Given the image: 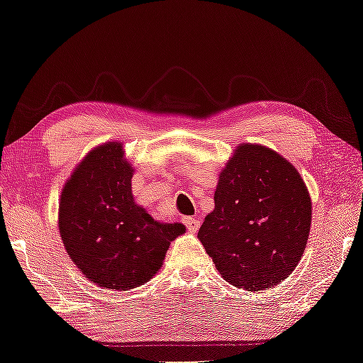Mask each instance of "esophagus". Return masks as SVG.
I'll return each instance as SVG.
<instances>
[{
    "label": "esophagus",
    "instance_id": "esophagus-1",
    "mask_svg": "<svg viewBox=\"0 0 363 363\" xmlns=\"http://www.w3.org/2000/svg\"><path fill=\"white\" fill-rule=\"evenodd\" d=\"M184 223H186L187 230L191 231V233H197L200 228V221L197 218H192V216H187V218L184 220Z\"/></svg>",
    "mask_w": 363,
    "mask_h": 363
}]
</instances>
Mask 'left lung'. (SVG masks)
Wrapping results in <instances>:
<instances>
[{
	"label": "left lung",
	"instance_id": "obj_1",
	"mask_svg": "<svg viewBox=\"0 0 363 363\" xmlns=\"http://www.w3.org/2000/svg\"><path fill=\"white\" fill-rule=\"evenodd\" d=\"M213 200L197 238L221 277L254 291L284 282L311 228V197L296 167L264 145L241 143L220 172Z\"/></svg>",
	"mask_w": 363,
	"mask_h": 363
}]
</instances>
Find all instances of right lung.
Segmentation results:
<instances>
[{
	"mask_svg": "<svg viewBox=\"0 0 363 363\" xmlns=\"http://www.w3.org/2000/svg\"><path fill=\"white\" fill-rule=\"evenodd\" d=\"M133 166L122 142H106L74 167L58 202L65 250L86 279L102 289L130 290L163 266L182 223H161L132 194Z\"/></svg>",
	"mask_w": 363,
	"mask_h": 363,
	"instance_id": "right-lung-1",
	"label": "right lung"
}]
</instances>
